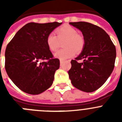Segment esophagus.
<instances>
[{
	"label": "esophagus",
	"instance_id": "34e87169",
	"mask_svg": "<svg viewBox=\"0 0 122 122\" xmlns=\"http://www.w3.org/2000/svg\"><path fill=\"white\" fill-rule=\"evenodd\" d=\"M60 65H62V63H63V60H60Z\"/></svg>",
	"mask_w": 122,
	"mask_h": 122
}]
</instances>
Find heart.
<instances>
[{"mask_svg":"<svg viewBox=\"0 0 122 122\" xmlns=\"http://www.w3.org/2000/svg\"><path fill=\"white\" fill-rule=\"evenodd\" d=\"M54 33H49L46 38V43L49 50L56 51L60 47L61 42L64 48L60 49L55 53L56 57L60 60L69 59L75 55L76 51L81 52L84 48L85 40L82 35L77 33V31L73 27L64 25L56 30Z\"/></svg>","mask_w":122,"mask_h":122,"instance_id":"1","label":"heart"}]
</instances>
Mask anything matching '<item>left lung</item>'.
<instances>
[{
  "label": "left lung",
  "instance_id": "8db88e82",
  "mask_svg": "<svg viewBox=\"0 0 122 122\" xmlns=\"http://www.w3.org/2000/svg\"><path fill=\"white\" fill-rule=\"evenodd\" d=\"M82 32L84 48L71 61L69 77L74 87L92 92L104 84L112 72L116 58V46L103 29L87 22H70ZM83 60L82 63L78 60Z\"/></svg>",
  "mask_w": 122,
  "mask_h": 122
}]
</instances>
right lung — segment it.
I'll use <instances>...</instances> for the list:
<instances>
[{
  "label": "right lung",
  "instance_id": "right-lung-1",
  "mask_svg": "<svg viewBox=\"0 0 122 122\" xmlns=\"http://www.w3.org/2000/svg\"><path fill=\"white\" fill-rule=\"evenodd\" d=\"M62 22H30L22 27L7 45L5 68L11 80L25 93L38 95L52 84L60 60L46 43V38Z\"/></svg>",
  "mask_w": 122,
  "mask_h": 122
}]
</instances>
